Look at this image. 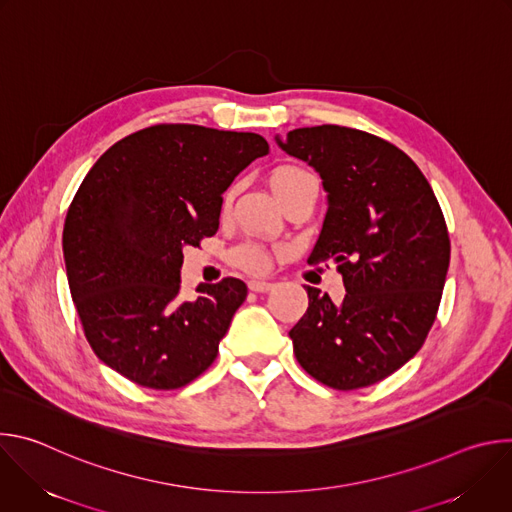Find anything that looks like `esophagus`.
Masks as SVG:
<instances>
[{"label":"esophagus","mask_w":512,"mask_h":512,"mask_svg":"<svg viewBox=\"0 0 512 512\" xmlns=\"http://www.w3.org/2000/svg\"><path fill=\"white\" fill-rule=\"evenodd\" d=\"M249 289L255 291V294H267V291L273 289V283L269 281H257V279H251L249 281Z\"/></svg>","instance_id":"34e87169"}]
</instances>
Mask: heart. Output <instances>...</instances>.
Returning a JSON list of instances; mask_svg holds the SVG:
<instances>
[{"label": "heart", "instance_id": "obj_1", "mask_svg": "<svg viewBox=\"0 0 512 512\" xmlns=\"http://www.w3.org/2000/svg\"><path fill=\"white\" fill-rule=\"evenodd\" d=\"M308 180H312V174H308L306 170L296 166H283L271 174V188L275 196L281 200L285 194L296 190ZM233 263L243 267L245 271L263 273L269 267V255L257 245H241L233 251Z\"/></svg>", "mask_w": 512, "mask_h": 512}]
</instances>
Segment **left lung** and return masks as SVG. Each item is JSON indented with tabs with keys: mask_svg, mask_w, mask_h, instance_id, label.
<instances>
[{
	"mask_svg": "<svg viewBox=\"0 0 512 512\" xmlns=\"http://www.w3.org/2000/svg\"><path fill=\"white\" fill-rule=\"evenodd\" d=\"M275 143L312 166L326 218L308 263L338 265L346 296L318 287L289 330L302 367L320 383L369 387L411 360L435 320L450 265L437 198L415 162L393 143L340 125L300 127Z\"/></svg>",
	"mask_w": 512,
	"mask_h": 512,
	"instance_id": "left-lung-1",
	"label": "left lung"
}]
</instances>
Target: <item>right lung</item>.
I'll use <instances>...</instances> for the list:
<instances>
[{
    "label": "right lung",
    "instance_id": "1",
    "mask_svg": "<svg viewBox=\"0 0 512 512\" xmlns=\"http://www.w3.org/2000/svg\"><path fill=\"white\" fill-rule=\"evenodd\" d=\"M267 154L259 133L154 125L95 162L68 208L62 251L87 340L107 367L158 391L210 367L247 285L227 277L180 298L184 247L216 233L225 190Z\"/></svg>",
    "mask_w": 512,
    "mask_h": 512
}]
</instances>
